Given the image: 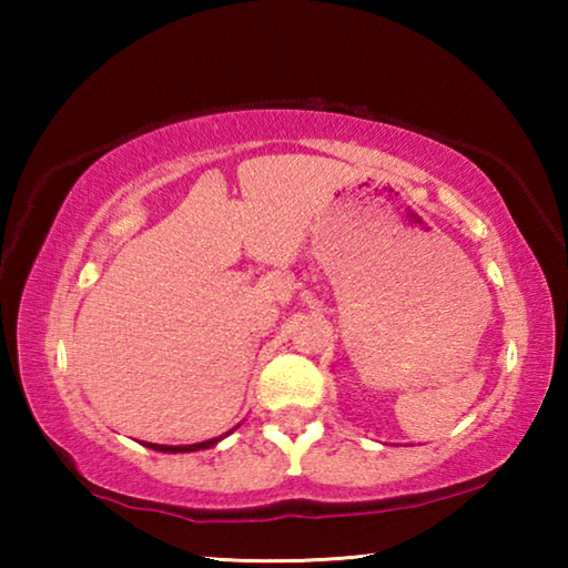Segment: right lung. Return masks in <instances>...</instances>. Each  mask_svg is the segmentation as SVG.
I'll use <instances>...</instances> for the list:
<instances>
[{
    "label": "right lung",
    "instance_id": "add662e5",
    "mask_svg": "<svg viewBox=\"0 0 568 568\" xmlns=\"http://www.w3.org/2000/svg\"><path fill=\"white\" fill-rule=\"evenodd\" d=\"M220 438H223V436H220ZM220 438L203 440V444H192V446H160V444H145V446H150L152 450H162V454H185V450H200V448H210V446H215Z\"/></svg>",
    "mask_w": 568,
    "mask_h": 568
}]
</instances>
